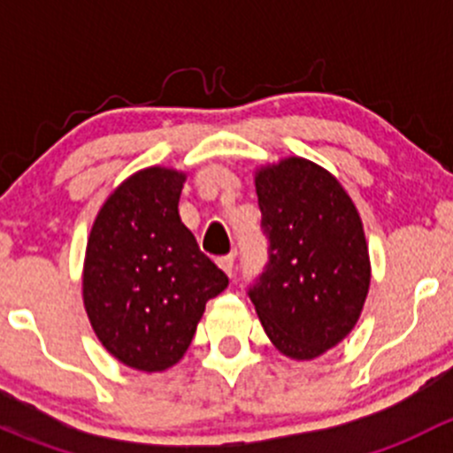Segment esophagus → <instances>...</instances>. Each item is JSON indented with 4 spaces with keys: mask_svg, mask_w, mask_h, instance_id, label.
Returning a JSON list of instances; mask_svg holds the SVG:
<instances>
[{
    "mask_svg": "<svg viewBox=\"0 0 453 453\" xmlns=\"http://www.w3.org/2000/svg\"><path fill=\"white\" fill-rule=\"evenodd\" d=\"M217 265L227 273V276H232V269H234V254L221 256V258H217Z\"/></svg>",
    "mask_w": 453,
    "mask_h": 453,
    "instance_id": "esophagus-1",
    "label": "esophagus"
}]
</instances>
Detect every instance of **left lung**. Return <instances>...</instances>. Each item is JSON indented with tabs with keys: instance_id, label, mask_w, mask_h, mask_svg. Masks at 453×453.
I'll use <instances>...</instances> for the list:
<instances>
[{
	"instance_id": "8db88e82",
	"label": "left lung",
	"mask_w": 453,
	"mask_h": 453,
	"mask_svg": "<svg viewBox=\"0 0 453 453\" xmlns=\"http://www.w3.org/2000/svg\"><path fill=\"white\" fill-rule=\"evenodd\" d=\"M269 263L250 289L272 344L296 362L335 349L355 328L370 289V256L353 199L311 159L256 168Z\"/></svg>"
}]
</instances>
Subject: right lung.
I'll return each mask as SVG.
<instances>
[{"instance_id":"obj_1","label":"right lung","mask_w":453,"mask_h":453,"mask_svg":"<svg viewBox=\"0 0 453 453\" xmlns=\"http://www.w3.org/2000/svg\"><path fill=\"white\" fill-rule=\"evenodd\" d=\"M184 181V171L166 166L134 173L104 199L87 239V318L107 353L140 372L175 366L205 303L227 287L181 223Z\"/></svg>"}]
</instances>
